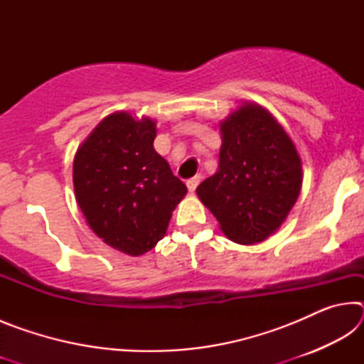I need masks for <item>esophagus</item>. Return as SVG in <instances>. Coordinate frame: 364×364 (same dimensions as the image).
<instances>
[{
    "instance_id": "esophagus-1",
    "label": "esophagus",
    "mask_w": 364,
    "mask_h": 364,
    "mask_svg": "<svg viewBox=\"0 0 364 364\" xmlns=\"http://www.w3.org/2000/svg\"><path fill=\"white\" fill-rule=\"evenodd\" d=\"M199 183H200V175H196L193 178H189L188 183H186L189 193H194L196 188H197V184H199Z\"/></svg>"
}]
</instances>
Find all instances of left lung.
Segmentation results:
<instances>
[{
    "label": "left lung",
    "instance_id": "obj_1",
    "mask_svg": "<svg viewBox=\"0 0 364 364\" xmlns=\"http://www.w3.org/2000/svg\"><path fill=\"white\" fill-rule=\"evenodd\" d=\"M218 127V168L197 186V197L232 242H263L299 199L304 171L297 147L276 117L257 102H242Z\"/></svg>",
    "mask_w": 364,
    "mask_h": 364
}]
</instances>
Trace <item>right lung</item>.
<instances>
[{
    "label": "right lung",
    "mask_w": 364,
    "mask_h": 364,
    "mask_svg": "<svg viewBox=\"0 0 364 364\" xmlns=\"http://www.w3.org/2000/svg\"><path fill=\"white\" fill-rule=\"evenodd\" d=\"M156 120L112 112L73 157V191L86 223L123 254L139 257L165 236L188 189L154 149Z\"/></svg>",
    "instance_id": "add662e5"
}]
</instances>
